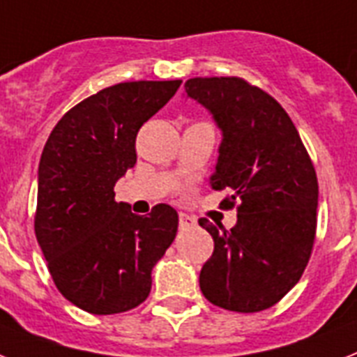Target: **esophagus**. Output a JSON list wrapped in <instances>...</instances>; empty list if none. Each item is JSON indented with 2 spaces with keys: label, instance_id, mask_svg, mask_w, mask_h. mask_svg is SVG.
<instances>
[{
  "label": "esophagus",
  "instance_id": "esophagus-1",
  "mask_svg": "<svg viewBox=\"0 0 357 357\" xmlns=\"http://www.w3.org/2000/svg\"><path fill=\"white\" fill-rule=\"evenodd\" d=\"M192 225H196V220H194L192 216H188V214L185 213H179V227L187 229L192 227Z\"/></svg>",
  "mask_w": 357,
  "mask_h": 357
}]
</instances>
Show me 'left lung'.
I'll return each mask as SVG.
<instances>
[{
  "label": "left lung",
  "instance_id": "left-lung-1",
  "mask_svg": "<svg viewBox=\"0 0 357 357\" xmlns=\"http://www.w3.org/2000/svg\"><path fill=\"white\" fill-rule=\"evenodd\" d=\"M188 97L222 128L211 185L236 207L231 231L207 218L214 240L199 288L214 306L253 314L279 303L303 277L315 242L319 183L308 150L284 108L240 77L190 78Z\"/></svg>",
  "mask_w": 357,
  "mask_h": 357
}]
</instances>
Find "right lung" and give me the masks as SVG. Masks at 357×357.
<instances>
[{
	"instance_id": "1",
	"label": "right lung",
	"mask_w": 357,
	"mask_h": 357,
	"mask_svg": "<svg viewBox=\"0 0 357 357\" xmlns=\"http://www.w3.org/2000/svg\"><path fill=\"white\" fill-rule=\"evenodd\" d=\"M181 80H139L100 89L69 109L49 135L38 169L34 233L58 291L95 315L146 301L152 268L176 238L170 205L139 216L113 187L137 161L139 128Z\"/></svg>"
}]
</instances>
